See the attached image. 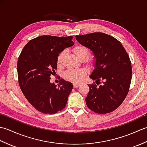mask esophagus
<instances>
[{"instance_id":"esophagus-1","label":"esophagus","mask_w":147,"mask_h":147,"mask_svg":"<svg viewBox=\"0 0 147 147\" xmlns=\"http://www.w3.org/2000/svg\"><path fill=\"white\" fill-rule=\"evenodd\" d=\"M80 86V84H78V83H74L73 84L74 88H78V87H79Z\"/></svg>"}]
</instances>
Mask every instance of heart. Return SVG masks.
Returning a JSON list of instances; mask_svg holds the SVG:
<instances>
[{"label":"heart","mask_w":147,"mask_h":147,"mask_svg":"<svg viewBox=\"0 0 147 147\" xmlns=\"http://www.w3.org/2000/svg\"><path fill=\"white\" fill-rule=\"evenodd\" d=\"M72 51L80 61H84L88 65L93 64V59L89 57L90 54V49L85 45H83L82 44L76 45ZM65 55H66V52L65 51H62L58 54L57 60H56L58 67H62L63 65ZM86 74V71L84 69H69L65 72L63 77L65 80L69 81V82L78 83L82 82L83 78Z\"/></svg>","instance_id":"1"}]
</instances>
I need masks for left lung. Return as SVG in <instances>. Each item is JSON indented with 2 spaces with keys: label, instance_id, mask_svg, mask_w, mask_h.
<instances>
[{
  "label": "left lung",
  "instance_id": "left-lung-1",
  "mask_svg": "<svg viewBox=\"0 0 147 147\" xmlns=\"http://www.w3.org/2000/svg\"><path fill=\"white\" fill-rule=\"evenodd\" d=\"M76 39L92 50L96 59L95 68L90 76L96 83L88 85L87 107L100 114L114 111L123 102L129 90L132 69L128 54L118 40L104 33L76 35ZM101 80L103 82L100 85Z\"/></svg>",
  "mask_w": 147,
  "mask_h": 147
}]
</instances>
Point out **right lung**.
<instances>
[{
	"mask_svg": "<svg viewBox=\"0 0 147 147\" xmlns=\"http://www.w3.org/2000/svg\"><path fill=\"white\" fill-rule=\"evenodd\" d=\"M73 38L72 36H40L30 40L19 56L20 88L31 105L42 113L54 114L66 105L73 84L61 79L57 87L50 80L57 68L58 54L74 45Z\"/></svg>",
	"mask_w": 147,
	"mask_h": 147,
	"instance_id": "right-lung-1",
	"label": "right lung"
}]
</instances>
